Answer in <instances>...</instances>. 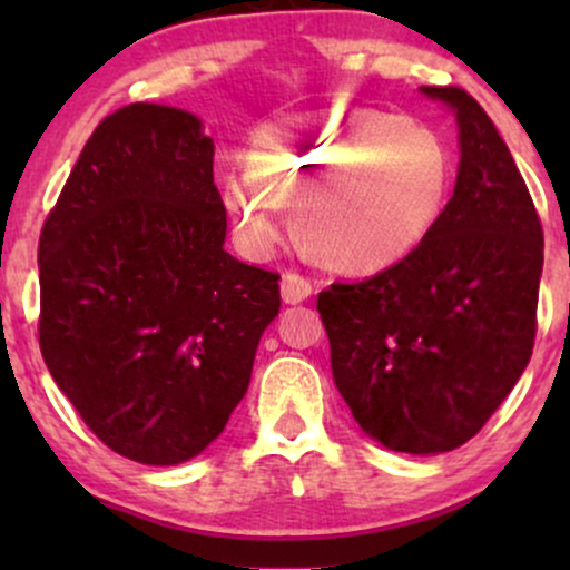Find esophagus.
<instances>
[{
	"instance_id": "1",
	"label": "esophagus",
	"mask_w": 570,
	"mask_h": 570,
	"mask_svg": "<svg viewBox=\"0 0 570 570\" xmlns=\"http://www.w3.org/2000/svg\"><path fill=\"white\" fill-rule=\"evenodd\" d=\"M311 292L313 284L305 276H299V273H284L281 276V297H284V303H303V299L311 297Z\"/></svg>"
}]
</instances>
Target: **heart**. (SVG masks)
Instances as JSON below:
<instances>
[{"instance_id":"1","label":"heart","mask_w":570,"mask_h":570,"mask_svg":"<svg viewBox=\"0 0 570 570\" xmlns=\"http://www.w3.org/2000/svg\"><path fill=\"white\" fill-rule=\"evenodd\" d=\"M222 189L238 240L267 254L294 222L332 265L394 267L426 244L450 193L448 144L426 122L367 107L289 115L254 136Z\"/></svg>"}]
</instances>
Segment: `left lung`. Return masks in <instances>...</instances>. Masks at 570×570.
<instances>
[{"mask_svg":"<svg viewBox=\"0 0 570 570\" xmlns=\"http://www.w3.org/2000/svg\"><path fill=\"white\" fill-rule=\"evenodd\" d=\"M461 128L453 198L426 244L316 307L356 423L399 453H448L488 423L528 367L544 233L525 179L463 88H423Z\"/></svg>","mask_w":570,"mask_h":570,"instance_id":"1","label":"left lung"}]
</instances>
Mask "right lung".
Masks as SVG:
<instances>
[{"mask_svg": "<svg viewBox=\"0 0 570 570\" xmlns=\"http://www.w3.org/2000/svg\"><path fill=\"white\" fill-rule=\"evenodd\" d=\"M214 141L128 104L98 122L39 235V351L94 434L149 466L225 431L278 316V273L225 252Z\"/></svg>", "mask_w": 570, "mask_h": 570, "instance_id": "1", "label": "right lung"}]
</instances>
